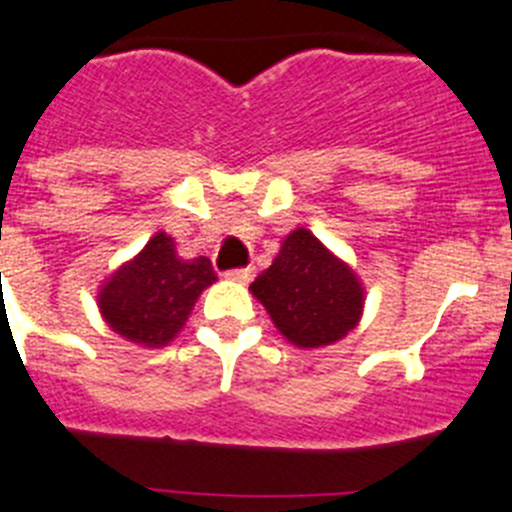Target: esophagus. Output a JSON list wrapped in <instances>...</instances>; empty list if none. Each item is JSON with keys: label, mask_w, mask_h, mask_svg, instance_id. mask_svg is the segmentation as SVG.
<instances>
[{"label": "esophagus", "mask_w": 512, "mask_h": 512, "mask_svg": "<svg viewBox=\"0 0 512 512\" xmlns=\"http://www.w3.org/2000/svg\"><path fill=\"white\" fill-rule=\"evenodd\" d=\"M224 278L232 280V283L247 285L252 280V267H240V270H229V272H224Z\"/></svg>", "instance_id": "34e87169"}]
</instances>
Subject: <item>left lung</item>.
Returning <instances> with one entry per match:
<instances>
[{"label": "left lung", "mask_w": 512, "mask_h": 512, "mask_svg": "<svg viewBox=\"0 0 512 512\" xmlns=\"http://www.w3.org/2000/svg\"><path fill=\"white\" fill-rule=\"evenodd\" d=\"M250 290L280 336L308 351L346 338L361 323L366 303L364 283L353 267L305 227L280 242L278 257Z\"/></svg>", "instance_id": "obj_1"}]
</instances>
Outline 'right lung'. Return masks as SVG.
Here are the masks:
<instances>
[{
  "label": "right lung",
  "mask_w": 512,
  "mask_h": 512,
  "mask_svg": "<svg viewBox=\"0 0 512 512\" xmlns=\"http://www.w3.org/2000/svg\"><path fill=\"white\" fill-rule=\"evenodd\" d=\"M217 283L207 257L184 260L171 234L156 232L141 252L103 280L98 310L111 331L143 348L179 336L199 295Z\"/></svg>",
  "instance_id": "right-lung-1"
}]
</instances>
